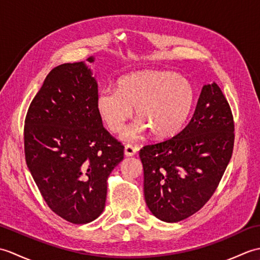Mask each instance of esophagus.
Instances as JSON below:
<instances>
[{"label":"esophagus","instance_id":"1","mask_svg":"<svg viewBox=\"0 0 260 260\" xmlns=\"http://www.w3.org/2000/svg\"><path fill=\"white\" fill-rule=\"evenodd\" d=\"M137 151H139V148L133 146V145H131V144L125 145L124 152H125V155L126 156H133V155H135V154L137 153Z\"/></svg>","mask_w":260,"mask_h":260}]
</instances>
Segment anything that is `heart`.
<instances>
[{
    "mask_svg": "<svg viewBox=\"0 0 260 260\" xmlns=\"http://www.w3.org/2000/svg\"><path fill=\"white\" fill-rule=\"evenodd\" d=\"M194 103L190 81L172 71L144 70L126 75L117 88H105L96 99L97 112L113 133L124 129L133 115L140 120L125 131L126 141H135L147 129L155 137H170L183 127Z\"/></svg>",
    "mask_w": 260,
    "mask_h": 260,
    "instance_id": "1",
    "label": "heart"
}]
</instances>
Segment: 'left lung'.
Returning a JSON list of instances; mask_svg holds the SVG:
<instances>
[{"label": "left lung", "instance_id": "1", "mask_svg": "<svg viewBox=\"0 0 260 260\" xmlns=\"http://www.w3.org/2000/svg\"><path fill=\"white\" fill-rule=\"evenodd\" d=\"M234 131L230 105L213 82L203 86L183 129L142 148L145 201L156 218L178 222L210 200L233 155Z\"/></svg>", "mask_w": 260, "mask_h": 260}]
</instances>
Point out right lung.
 Here are the masks:
<instances>
[{"label": "right lung", "instance_id": "1", "mask_svg": "<svg viewBox=\"0 0 260 260\" xmlns=\"http://www.w3.org/2000/svg\"><path fill=\"white\" fill-rule=\"evenodd\" d=\"M97 96L84 62L60 64L48 74L24 120L32 178L48 207L75 224L101 215L108 176L124 158V145L103 126Z\"/></svg>", "mask_w": 260, "mask_h": 260}]
</instances>
